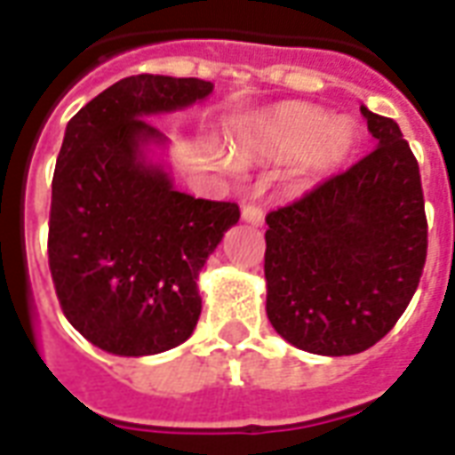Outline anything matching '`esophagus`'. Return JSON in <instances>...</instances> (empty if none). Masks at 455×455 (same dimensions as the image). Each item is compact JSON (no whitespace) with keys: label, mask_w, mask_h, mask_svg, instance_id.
I'll use <instances>...</instances> for the list:
<instances>
[{"label":"esophagus","mask_w":455,"mask_h":455,"mask_svg":"<svg viewBox=\"0 0 455 455\" xmlns=\"http://www.w3.org/2000/svg\"><path fill=\"white\" fill-rule=\"evenodd\" d=\"M241 217H243V221H248V224L260 227L262 221H265V212H262L260 207H255V204H245L243 210H241Z\"/></svg>","instance_id":"34e87169"}]
</instances>
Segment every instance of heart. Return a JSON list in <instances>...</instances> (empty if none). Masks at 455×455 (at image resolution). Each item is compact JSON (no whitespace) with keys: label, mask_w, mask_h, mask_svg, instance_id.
<instances>
[{"label":"heart","mask_w":455,"mask_h":455,"mask_svg":"<svg viewBox=\"0 0 455 455\" xmlns=\"http://www.w3.org/2000/svg\"><path fill=\"white\" fill-rule=\"evenodd\" d=\"M356 147V127L347 117H335L315 106L287 103L262 116L255 134L238 154H262L272 159L304 156L306 176L331 173Z\"/></svg>","instance_id":"1"}]
</instances>
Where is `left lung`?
<instances>
[{
	"instance_id": "1",
	"label": "left lung",
	"mask_w": 455,
	"mask_h": 455,
	"mask_svg": "<svg viewBox=\"0 0 455 455\" xmlns=\"http://www.w3.org/2000/svg\"><path fill=\"white\" fill-rule=\"evenodd\" d=\"M376 149L270 212L267 318L294 347L359 355L398 323L427 260L419 166L395 120L362 106Z\"/></svg>"
}]
</instances>
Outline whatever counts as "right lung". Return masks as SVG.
Instances as JSON below:
<instances>
[{"label":"right lung","mask_w":455,"mask_h":455,"mask_svg":"<svg viewBox=\"0 0 455 455\" xmlns=\"http://www.w3.org/2000/svg\"><path fill=\"white\" fill-rule=\"evenodd\" d=\"M212 89L137 74L67 123L52 176L50 272L67 321L110 355H159L193 335L200 270L241 217L236 202L178 193L144 156L147 144L166 142L144 117L193 106Z\"/></svg>","instance_id":"right-lung-1"}]
</instances>
